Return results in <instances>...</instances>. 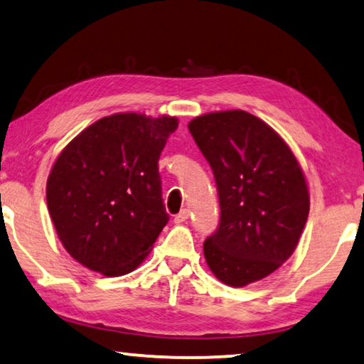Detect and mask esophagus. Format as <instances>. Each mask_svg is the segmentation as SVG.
Returning <instances> with one entry per match:
<instances>
[{"mask_svg": "<svg viewBox=\"0 0 364 364\" xmlns=\"http://www.w3.org/2000/svg\"><path fill=\"white\" fill-rule=\"evenodd\" d=\"M188 216H190V211H188V210H182L181 213L174 216V223H176V225H181V223H186V221L188 220Z\"/></svg>", "mask_w": 364, "mask_h": 364, "instance_id": "1", "label": "esophagus"}]
</instances>
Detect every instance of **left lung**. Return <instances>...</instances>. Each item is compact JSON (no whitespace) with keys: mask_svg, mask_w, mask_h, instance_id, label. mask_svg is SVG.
<instances>
[{"mask_svg":"<svg viewBox=\"0 0 364 364\" xmlns=\"http://www.w3.org/2000/svg\"><path fill=\"white\" fill-rule=\"evenodd\" d=\"M188 130L213 171L220 225L206 237V264L229 287L259 282L294 252L309 215V192L291 149L244 110L197 117Z\"/></svg>","mask_w":364,"mask_h":364,"instance_id":"8db88e82","label":"left lung"}]
</instances>
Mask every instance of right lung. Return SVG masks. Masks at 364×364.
Returning a JSON list of instances; mask_svg holds the SVG:
<instances>
[{
	"instance_id": "obj_1",
	"label": "right lung",
	"mask_w": 364,
	"mask_h": 364,
	"mask_svg": "<svg viewBox=\"0 0 364 364\" xmlns=\"http://www.w3.org/2000/svg\"><path fill=\"white\" fill-rule=\"evenodd\" d=\"M176 117L115 114L61 151L47 181L53 226L73 259L107 277L141 264L169 221L158 161Z\"/></svg>"
}]
</instances>
